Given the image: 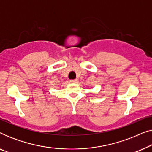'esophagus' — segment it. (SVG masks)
Masks as SVG:
<instances>
[{
  "label": "esophagus",
  "mask_w": 152,
  "mask_h": 152,
  "mask_svg": "<svg viewBox=\"0 0 152 152\" xmlns=\"http://www.w3.org/2000/svg\"><path fill=\"white\" fill-rule=\"evenodd\" d=\"M77 81H78L77 80H71L70 81V82L71 83H77Z\"/></svg>",
  "instance_id": "1"
}]
</instances>
